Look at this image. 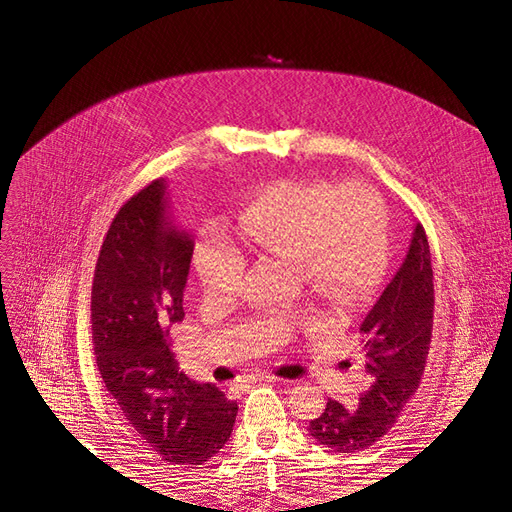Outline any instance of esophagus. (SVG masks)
Masks as SVG:
<instances>
[{
    "label": "esophagus",
    "mask_w": 512,
    "mask_h": 512,
    "mask_svg": "<svg viewBox=\"0 0 512 512\" xmlns=\"http://www.w3.org/2000/svg\"><path fill=\"white\" fill-rule=\"evenodd\" d=\"M275 380H277L275 376H271V374H265V371H262V374H252V376H247V380H245V382L254 384V382H275Z\"/></svg>",
    "instance_id": "esophagus-1"
}]
</instances>
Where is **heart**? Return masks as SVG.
Masks as SVG:
<instances>
[{
	"instance_id": "b5f03b06",
	"label": "heart",
	"mask_w": 512,
	"mask_h": 512,
	"mask_svg": "<svg viewBox=\"0 0 512 512\" xmlns=\"http://www.w3.org/2000/svg\"><path fill=\"white\" fill-rule=\"evenodd\" d=\"M237 235L256 254L297 260L305 284L337 305L374 288L386 267V215L380 198L361 183L331 188L320 179H280L241 207ZM245 258L209 224L194 254L198 282L211 294L241 284Z\"/></svg>"
}]
</instances>
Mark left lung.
Masks as SVG:
<instances>
[{"label": "left lung", "mask_w": 512, "mask_h": 512, "mask_svg": "<svg viewBox=\"0 0 512 512\" xmlns=\"http://www.w3.org/2000/svg\"><path fill=\"white\" fill-rule=\"evenodd\" d=\"M431 331V254L425 230L416 224L399 271L361 322L367 386L359 406L329 399L309 421V436L333 453H359L384 438L421 384Z\"/></svg>", "instance_id": "1"}]
</instances>
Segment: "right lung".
Instances as JSON below:
<instances>
[{"instance_id": "right-lung-1", "label": "right lung", "mask_w": 512, "mask_h": 512, "mask_svg": "<svg viewBox=\"0 0 512 512\" xmlns=\"http://www.w3.org/2000/svg\"><path fill=\"white\" fill-rule=\"evenodd\" d=\"M194 241L168 215L156 179L119 209L106 232L91 286V333L100 376L153 453L194 468L220 453L237 401L179 371L170 331L185 316Z\"/></svg>"}]
</instances>
